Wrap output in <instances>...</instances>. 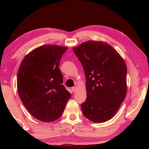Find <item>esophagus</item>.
<instances>
[{
    "label": "esophagus",
    "mask_w": 149,
    "mask_h": 149,
    "mask_svg": "<svg viewBox=\"0 0 149 149\" xmlns=\"http://www.w3.org/2000/svg\"><path fill=\"white\" fill-rule=\"evenodd\" d=\"M76 86H74V87H73V88H71V90H72V91H73V92H74L76 91Z\"/></svg>",
    "instance_id": "esophagus-1"
}]
</instances>
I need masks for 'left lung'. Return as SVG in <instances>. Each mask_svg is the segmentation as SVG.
Masks as SVG:
<instances>
[{
	"instance_id": "1",
	"label": "left lung",
	"mask_w": 149,
	"mask_h": 149,
	"mask_svg": "<svg viewBox=\"0 0 149 149\" xmlns=\"http://www.w3.org/2000/svg\"><path fill=\"white\" fill-rule=\"evenodd\" d=\"M86 79L87 97L81 104L84 116L94 123L111 119L127 93V67L109 44L88 41L73 48Z\"/></svg>"
}]
</instances>
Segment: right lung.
I'll use <instances>...</instances> for the list:
<instances>
[{
    "instance_id": "obj_1",
    "label": "right lung",
    "mask_w": 149,
    "mask_h": 149,
    "mask_svg": "<svg viewBox=\"0 0 149 149\" xmlns=\"http://www.w3.org/2000/svg\"><path fill=\"white\" fill-rule=\"evenodd\" d=\"M67 47L43 45L26 55L19 68L17 89L24 105L34 118L49 123L62 115L71 94L63 84L59 68Z\"/></svg>"
}]
</instances>
